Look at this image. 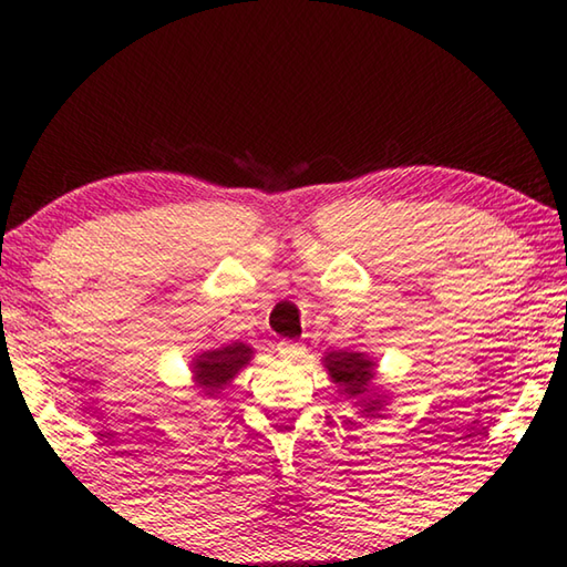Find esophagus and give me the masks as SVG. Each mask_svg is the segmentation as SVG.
Here are the masks:
<instances>
[{"mask_svg":"<svg viewBox=\"0 0 567 567\" xmlns=\"http://www.w3.org/2000/svg\"><path fill=\"white\" fill-rule=\"evenodd\" d=\"M277 353H280L285 361H300L305 355V346L292 343V340H280V343H277Z\"/></svg>","mask_w":567,"mask_h":567,"instance_id":"esophagus-1","label":"esophagus"}]
</instances>
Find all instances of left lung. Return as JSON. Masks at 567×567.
I'll return each mask as SVG.
<instances>
[{
    "mask_svg": "<svg viewBox=\"0 0 567 567\" xmlns=\"http://www.w3.org/2000/svg\"><path fill=\"white\" fill-rule=\"evenodd\" d=\"M322 365L328 368V375L332 383L340 385V391L348 393V396L361 399L365 413H379L381 411V399H368V385L373 381L375 363L373 358L365 353H358V350H330V353L322 358Z\"/></svg>",
    "mask_w": 567,
    "mask_h": 567,
    "instance_id": "obj_1",
    "label": "left lung"
}]
</instances>
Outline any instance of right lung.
<instances>
[{
	"label": "right lung",
	"mask_w": 567,
	"mask_h": 567,
	"mask_svg": "<svg viewBox=\"0 0 567 567\" xmlns=\"http://www.w3.org/2000/svg\"><path fill=\"white\" fill-rule=\"evenodd\" d=\"M251 350L247 343H231L214 350H204L192 361L194 381L206 396L219 393L224 385L231 383V379L251 361Z\"/></svg>",
	"instance_id": "add662e5"
}]
</instances>
